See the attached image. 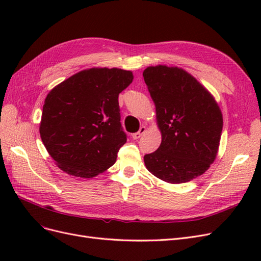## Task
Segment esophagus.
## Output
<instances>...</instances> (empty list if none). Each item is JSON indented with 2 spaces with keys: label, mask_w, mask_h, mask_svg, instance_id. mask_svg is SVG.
I'll return each mask as SVG.
<instances>
[{
  "label": "esophagus",
  "mask_w": 261,
  "mask_h": 261,
  "mask_svg": "<svg viewBox=\"0 0 261 261\" xmlns=\"http://www.w3.org/2000/svg\"><path fill=\"white\" fill-rule=\"evenodd\" d=\"M145 132H146V127H145V126H140L139 130H138L137 133H135V134H133L132 138L136 140V139H138V138H140L141 136H143V134H145Z\"/></svg>",
  "instance_id": "34e87169"
}]
</instances>
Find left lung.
<instances>
[{
  "label": "left lung",
  "instance_id": "left-lung-1",
  "mask_svg": "<svg viewBox=\"0 0 261 261\" xmlns=\"http://www.w3.org/2000/svg\"><path fill=\"white\" fill-rule=\"evenodd\" d=\"M143 76L162 137L158 150L144 156L146 168L171 184L203 174L216 160L223 127L216 99L180 67L149 66Z\"/></svg>",
  "mask_w": 261,
  "mask_h": 261
}]
</instances>
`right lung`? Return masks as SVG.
<instances>
[{
    "label": "right lung",
    "mask_w": 261,
    "mask_h": 261,
    "mask_svg": "<svg viewBox=\"0 0 261 261\" xmlns=\"http://www.w3.org/2000/svg\"><path fill=\"white\" fill-rule=\"evenodd\" d=\"M130 70L92 67L62 82L45 97L39 132L58 167L90 178L115 163L126 143L118 94L132 84Z\"/></svg>",
    "instance_id": "right-lung-1"
}]
</instances>
